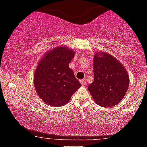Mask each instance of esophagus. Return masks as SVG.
Returning a JSON list of instances; mask_svg holds the SVG:
<instances>
[{
	"label": "esophagus",
	"instance_id": "esophagus-1",
	"mask_svg": "<svg viewBox=\"0 0 147 147\" xmlns=\"http://www.w3.org/2000/svg\"><path fill=\"white\" fill-rule=\"evenodd\" d=\"M80 82H81V84L84 85H84H86V84H87V82H86V80L85 79L81 80V81H80Z\"/></svg>",
	"mask_w": 147,
	"mask_h": 147
}]
</instances>
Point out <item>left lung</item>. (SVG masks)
Wrapping results in <instances>:
<instances>
[{"instance_id": "8db88e82", "label": "left lung", "mask_w": 147, "mask_h": 147, "mask_svg": "<svg viewBox=\"0 0 147 147\" xmlns=\"http://www.w3.org/2000/svg\"><path fill=\"white\" fill-rule=\"evenodd\" d=\"M93 60V82L88 90L97 105L103 108L117 105L124 98L129 86L125 68L107 52L96 53Z\"/></svg>"}]
</instances>
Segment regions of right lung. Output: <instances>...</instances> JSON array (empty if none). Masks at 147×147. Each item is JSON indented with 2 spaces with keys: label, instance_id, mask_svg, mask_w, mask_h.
<instances>
[{
  "label": "right lung",
  "instance_id": "add662e5",
  "mask_svg": "<svg viewBox=\"0 0 147 147\" xmlns=\"http://www.w3.org/2000/svg\"><path fill=\"white\" fill-rule=\"evenodd\" d=\"M75 54L74 51L60 45L48 51L38 63L34 87L46 104L55 107L66 105L81 86L69 66Z\"/></svg>",
  "mask_w": 147,
  "mask_h": 147
}]
</instances>
